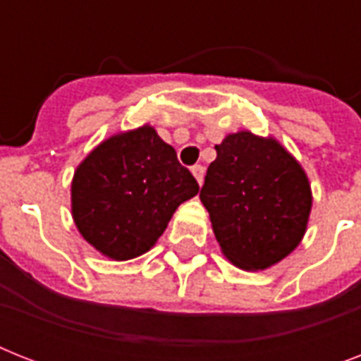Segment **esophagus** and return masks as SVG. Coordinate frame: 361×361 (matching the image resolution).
Listing matches in <instances>:
<instances>
[{
	"instance_id": "34e87169",
	"label": "esophagus",
	"mask_w": 361,
	"mask_h": 361,
	"mask_svg": "<svg viewBox=\"0 0 361 361\" xmlns=\"http://www.w3.org/2000/svg\"><path fill=\"white\" fill-rule=\"evenodd\" d=\"M191 172H192V176L197 178L198 185H202V181H204V166H202V164H195V166L191 169Z\"/></svg>"
}]
</instances>
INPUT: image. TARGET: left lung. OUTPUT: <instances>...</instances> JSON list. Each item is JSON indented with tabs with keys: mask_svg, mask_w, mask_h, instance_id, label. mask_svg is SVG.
Segmentation results:
<instances>
[{
	"mask_svg": "<svg viewBox=\"0 0 361 361\" xmlns=\"http://www.w3.org/2000/svg\"><path fill=\"white\" fill-rule=\"evenodd\" d=\"M200 200L223 255L247 271L288 257L307 231L313 195L302 164L274 136L251 130L215 146Z\"/></svg>",
	"mask_w": 361,
	"mask_h": 361,
	"instance_id": "left-lung-1",
	"label": "left lung"
}]
</instances>
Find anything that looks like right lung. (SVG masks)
<instances>
[{"label":"right lung","instance_id":"obj_1","mask_svg":"<svg viewBox=\"0 0 361 361\" xmlns=\"http://www.w3.org/2000/svg\"><path fill=\"white\" fill-rule=\"evenodd\" d=\"M198 183L152 125L103 140L78 164L71 209L82 238L112 260L147 252Z\"/></svg>","mask_w":361,"mask_h":361}]
</instances>
